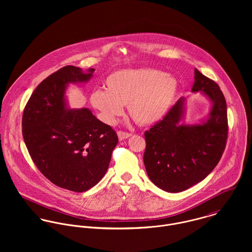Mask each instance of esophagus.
Instances as JSON below:
<instances>
[{
    "label": "esophagus",
    "instance_id": "1",
    "mask_svg": "<svg viewBox=\"0 0 252 252\" xmlns=\"http://www.w3.org/2000/svg\"><path fill=\"white\" fill-rule=\"evenodd\" d=\"M117 136H118L119 140H120V141H122V140L128 139L129 137H131V136H132V134L127 133V132H124V131H117Z\"/></svg>",
    "mask_w": 252,
    "mask_h": 252
}]
</instances>
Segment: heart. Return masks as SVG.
Masks as SVG:
<instances>
[{"label": "heart", "mask_w": 252, "mask_h": 252, "mask_svg": "<svg viewBox=\"0 0 252 252\" xmlns=\"http://www.w3.org/2000/svg\"><path fill=\"white\" fill-rule=\"evenodd\" d=\"M106 90L95 89L90 94L92 107L101 119L114 124L127 105L132 119L140 125L160 121L173 106L178 94L177 79L155 69H127L109 74Z\"/></svg>", "instance_id": "1"}]
</instances>
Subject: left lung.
Returning a JSON list of instances; mask_svg holds the SVG:
<instances>
[{"label":"left lung","instance_id":"left-lung-1","mask_svg":"<svg viewBox=\"0 0 252 252\" xmlns=\"http://www.w3.org/2000/svg\"><path fill=\"white\" fill-rule=\"evenodd\" d=\"M202 91L213 102L202 125H180L184 99L144 132V163L148 178L159 188L177 193L206 179L224 152L228 137L225 97L216 81L195 69L192 92Z\"/></svg>","mask_w":252,"mask_h":252}]
</instances>
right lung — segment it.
<instances>
[{
	"mask_svg": "<svg viewBox=\"0 0 252 252\" xmlns=\"http://www.w3.org/2000/svg\"><path fill=\"white\" fill-rule=\"evenodd\" d=\"M94 71L65 66L53 72L36 86L22 116L23 139L36 168L73 192L87 191L103 179L118 143L116 132L88 108L66 107L67 85L89 80Z\"/></svg>",
	"mask_w": 252,
	"mask_h": 252,
	"instance_id": "add662e5",
	"label": "right lung"
}]
</instances>
